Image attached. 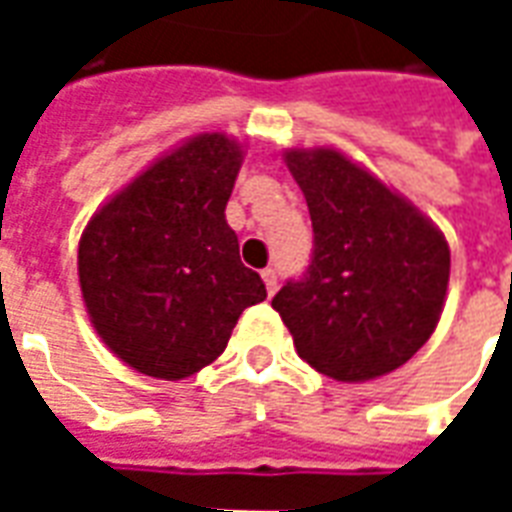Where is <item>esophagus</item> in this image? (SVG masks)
Returning <instances> with one entry per match:
<instances>
[{"mask_svg": "<svg viewBox=\"0 0 512 512\" xmlns=\"http://www.w3.org/2000/svg\"><path fill=\"white\" fill-rule=\"evenodd\" d=\"M263 285H266L268 296L277 293V271H274V268H266V271H263Z\"/></svg>", "mask_w": 512, "mask_h": 512, "instance_id": "obj_1", "label": "esophagus"}]
</instances>
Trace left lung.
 Returning a JSON list of instances; mask_svg holds the SVG:
<instances>
[{
    "label": "left lung",
    "instance_id": "8db88e82",
    "mask_svg": "<svg viewBox=\"0 0 512 512\" xmlns=\"http://www.w3.org/2000/svg\"><path fill=\"white\" fill-rule=\"evenodd\" d=\"M285 164L310 208L315 249L307 274L271 307L318 373L345 384L386 376L436 332L450 282L447 238L334 147H290Z\"/></svg>",
    "mask_w": 512,
    "mask_h": 512
}]
</instances>
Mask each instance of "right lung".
Returning <instances> with one entry per match:
<instances>
[{"mask_svg":"<svg viewBox=\"0 0 512 512\" xmlns=\"http://www.w3.org/2000/svg\"><path fill=\"white\" fill-rule=\"evenodd\" d=\"M244 145L189 136L106 200L79 241L82 299L104 345L136 373L180 381L227 348L266 299L224 219Z\"/></svg>","mask_w":512,"mask_h":512,"instance_id":"obj_1","label":"right lung"}]
</instances>
